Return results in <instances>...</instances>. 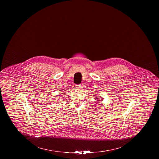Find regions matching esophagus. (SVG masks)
Instances as JSON below:
<instances>
[{
  "mask_svg": "<svg viewBox=\"0 0 159 159\" xmlns=\"http://www.w3.org/2000/svg\"><path fill=\"white\" fill-rule=\"evenodd\" d=\"M81 85L80 84H79V85H77V86H76V88H77V89H79V88H81Z\"/></svg>",
  "mask_w": 159,
  "mask_h": 159,
  "instance_id": "34e87169",
  "label": "esophagus"
}]
</instances>
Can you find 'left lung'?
I'll list each match as a JSON object with an SVG mask.
<instances>
[{
    "mask_svg": "<svg viewBox=\"0 0 159 159\" xmlns=\"http://www.w3.org/2000/svg\"><path fill=\"white\" fill-rule=\"evenodd\" d=\"M97 99H98V98H96ZM98 101H99V100H98Z\"/></svg>",
    "mask_w": 159,
    "mask_h": 159,
    "instance_id": "left-lung-1",
    "label": "left lung"
}]
</instances>
